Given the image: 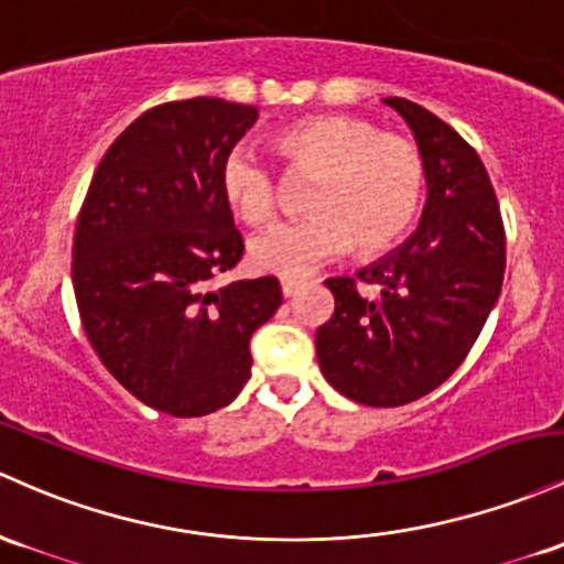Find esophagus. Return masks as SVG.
<instances>
[{
  "label": "esophagus",
  "instance_id": "obj_1",
  "mask_svg": "<svg viewBox=\"0 0 564 564\" xmlns=\"http://www.w3.org/2000/svg\"><path fill=\"white\" fill-rule=\"evenodd\" d=\"M302 289V278H281L283 296H294Z\"/></svg>",
  "mask_w": 564,
  "mask_h": 564
}]
</instances>
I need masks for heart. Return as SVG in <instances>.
<instances>
[{
  "label": "heart",
  "mask_w": 564,
  "mask_h": 564,
  "mask_svg": "<svg viewBox=\"0 0 564 564\" xmlns=\"http://www.w3.org/2000/svg\"><path fill=\"white\" fill-rule=\"evenodd\" d=\"M272 150L289 176H313L305 195L313 216L257 235L249 246L257 270L292 278L348 249L375 257L410 230L425 189V158L410 135L380 131L367 117L321 115L283 128ZM219 187L246 225L272 221L281 208L275 171L246 147L225 158Z\"/></svg>",
  "instance_id": "heart-1"
}]
</instances>
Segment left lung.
Wrapping results in <instances>:
<instances>
[{"label": "left lung", "instance_id": "1", "mask_svg": "<svg viewBox=\"0 0 564 564\" xmlns=\"http://www.w3.org/2000/svg\"><path fill=\"white\" fill-rule=\"evenodd\" d=\"M386 104L423 150L429 200L401 249L326 281L334 313L315 332L329 386L367 406L410 404L442 386L474 348L506 270L503 216L474 147L420 104ZM358 282L378 294L361 295Z\"/></svg>", "mask_w": 564, "mask_h": 564}]
</instances>
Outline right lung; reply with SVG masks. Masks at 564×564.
I'll list each match as a JSON object with an SVG mask.
<instances>
[{
    "instance_id": "right-lung-1",
    "label": "right lung",
    "mask_w": 564,
    "mask_h": 564,
    "mask_svg": "<svg viewBox=\"0 0 564 564\" xmlns=\"http://www.w3.org/2000/svg\"><path fill=\"white\" fill-rule=\"evenodd\" d=\"M257 117L206 96L152 107L104 154L77 216L72 281L93 350L173 417L230 404L251 377V334L281 307L272 275L216 286L243 257L219 171Z\"/></svg>"
}]
</instances>
